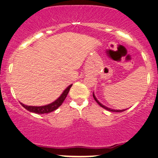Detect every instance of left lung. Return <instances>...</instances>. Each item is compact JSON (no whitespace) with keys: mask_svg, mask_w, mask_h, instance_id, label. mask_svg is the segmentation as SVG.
<instances>
[{"mask_svg":"<svg viewBox=\"0 0 158 158\" xmlns=\"http://www.w3.org/2000/svg\"><path fill=\"white\" fill-rule=\"evenodd\" d=\"M93 98H94V100H95L96 102H97L98 104L99 105L101 106V107H102L103 108H104V109L107 110L111 111V112H122V111H124V110H114V109H111V108H109V107H106V106H104V104H101V103H100V102H99L98 101V99L96 98L95 95H94V92H93Z\"/></svg>","mask_w":158,"mask_h":158,"instance_id":"1","label":"left lung"}]
</instances>
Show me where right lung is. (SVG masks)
Masks as SVG:
<instances>
[{
    "label": "right lung",
    "instance_id": "add662e5",
    "mask_svg": "<svg viewBox=\"0 0 158 158\" xmlns=\"http://www.w3.org/2000/svg\"><path fill=\"white\" fill-rule=\"evenodd\" d=\"M73 85H69L67 88L64 91V92L61 94V95L60 96L59 98L57 99L56 101H54V102L51 103V104H47V105H44V106H28V105H25L23 104V103H20L21 105L23 106L24 108H26L27 110L30 111V112L35 113V114H48V113L52 112V111L55 110H57L61 104H63L65 98L67 96L68 93H69V89H70L71 86Z\"/></svg>",
    "mask_w": 158,
    "mask_h": 158
}]
</instances>
